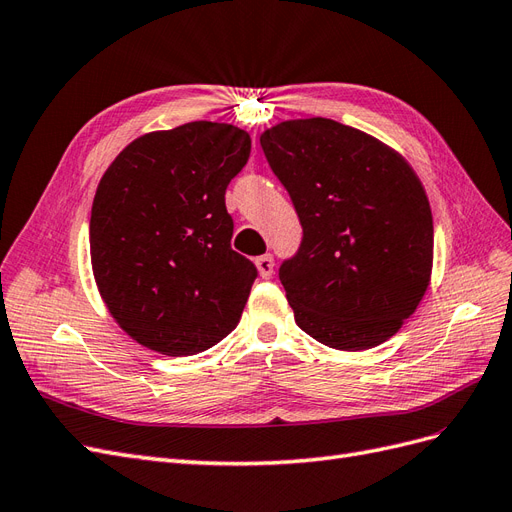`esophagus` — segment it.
<instances>
[{
  "label": "esophagus",
  "instance_id": "1",
  "mask_svg": "<svg viewBox=\"0 0 512 512\" xmlns=\"http://www.w3.org/2000/svg\"><path fill=\"white\" fill-rule=\"evenodd\" d=\"M255 263H257V268H259V274L263 276V278H270L272 274H274V257L268 253V255H261V257H257L255 259Z\"/></svg>",
  "mask_w": 512,
  "mask_h": 512
}]
</instances>
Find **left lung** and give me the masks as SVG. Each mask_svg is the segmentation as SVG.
Segmentation results:
<instances>
[{
	"label": "left lung",
	"instance_id": "8db88e82",
	"mask_svg": "<svg viewBox=\"0 0 512 512\" xmlns=\"http://www.w3.org/2000/svg\"><path fill=\"white\" fill-rule=\"evenodd\" d=\"M259 142L302 225L278 268L295 323L340 351L385 342L430 283L434 221L417 174L332 119L285 121Z\"/></svg>",
	"mask_w": 512,
	"mask_h": 512
}]
</instances>
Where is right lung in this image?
I'll use <instances>...</instances> for the list:
<instances>
[{"label": "right lung", "instance_id": "1", "mask_svg": "<svg viewBox=\"0 0 512 512\" xmlns=\"http://www.w3.org/2000/svg\"><path fill=\"white\" fill-rule=\"evenodd\" d=\"M246 131L193 121L131 142L91 208L95 283L125 332L157 353H202L232 334L257 268L232 249L225 191L246 166Z\"/></svg>", "mask_w": 512, "mask_h": 512}]
</instances>
